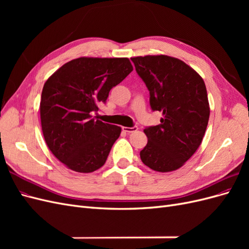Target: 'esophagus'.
<instances>
[{
  "instance_id": "obj_1",
  "label": "esophagus",
  "mask_w": 249,
  "mask_h": 249,
  "mask_svg": "<svg viewBox=\"0 0 249 249\" xmlns=\"http://www.w3.org/2000/svg\"><path fill=\"white\" fill-rule=\"evenodd\" d=\"M137 130H138V126H132V127H127V126H124L123 127V131L124 132H125V133H134V132H137Z\"/></svg>"
}]
</instances>
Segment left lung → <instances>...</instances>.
I'll list each match as a JSON object with an SVG mask.
<instances>
[{
  "label": "left lung",
  "instance_id": "8db88e82",
  "mask_svg": "<svg viewBox=\"0 0 249 249\" xmlns=\"http://www.w3.org/2000/svg\"><path fill=\"white\" fill-rule=\"evenodd\" d=\"M149 91L153 111L161 124L144 130L147 144L140 152L143 164L155 171L182 167L196 152L210 117L202 78L182 60L166 55L131 58Z\"/></svg>",
  "mask_w": 249,
  "mask_h": 249
}]
</instances>
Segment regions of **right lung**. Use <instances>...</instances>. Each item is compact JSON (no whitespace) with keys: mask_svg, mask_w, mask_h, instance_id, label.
Wrapping results in <instances>:
<instances>
[{"mask_svg":"<svg viewBox=\"0 0 249 249\" xmlns=\"http://www.w3.org/2000/svg\"><path fill=\"white\" fill-rule=\"evenodd\" d=\"M133 71L127 58L81 57L44 83L40 119L52 154L73 171L89 173L106 162L122 127L92 118L97 105Z\"/></svg>","mask_w":249,"mask_h":249,"instance_id":"obj_1","label":"right lung"}]
</instances>
